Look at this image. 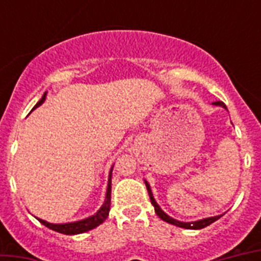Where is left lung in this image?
I'll return each mask as SVG.
<instances>
[{
	"label": "left lung",
	"mask_w": 261,
	"mask_h": 261,
	"mask_svg": "<svg viewBox=\"0 0 261 261\" xmlns=\"http://www.w3.org/2000/svg\"><path fill=\"white\" fill-rule=\"evenodd\" d=\"M214 106H219L222 107V108H225V110H227L226 106L223 104L222 101H214L213 102ZM145 184H146V188H147V192H149V196H150V202L151 204L154 206V211L155 214L159 215L160 218L163 219V221H165V222L171 223V225H174V226H178V227H184V229H194V230H196V229H203V227L208 226V225H211L213 222H215L217 219H219L222 215H217V217H210V218H204V219H199V221H194V222H181V221H177V219H173L172 217H169L168 214H165L163 210H161V207L157 204V202L154 200V196H153V192H151L150 190V186H149V182L145 181Z\"/></svg>",
	"instance_id": "8db88e82"
}]
</instances>
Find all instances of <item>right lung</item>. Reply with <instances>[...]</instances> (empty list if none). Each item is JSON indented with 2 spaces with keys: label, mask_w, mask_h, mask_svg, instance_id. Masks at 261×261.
Returning <instances> with one entry per match:
<instances>
[{
  "label": "right lung",
  "mask_w": 261,
  "mask_h": 261,
  "mask_svg": "<svg viewBox=\"0 0 261 261\" xmlns=\"http://www.w3.org/2000/svg\"><path fill=\"white\" fill-rule=\"evenodd\" d=\"M46 94L44 93L42 96V98L39 100L38 104L35 106V108L39 106H42L44 100H46ZM111 176H112V169L110 171V178H108V187H107V194H106V200L102 203L101 208L94 215L89 217V218L81 219V221H77V222H69V223H50L47 221H43V219L38 218L39 222L43 223L44 226H47L48 229L54 231H58V233H62V234H80V233H85L88 230H92L94 227H97L98 225H101L104 221L107 219L108 214H110V206H111Z\"/></svg>",
  "instance_id": "add662e5"
}]
</instances>
